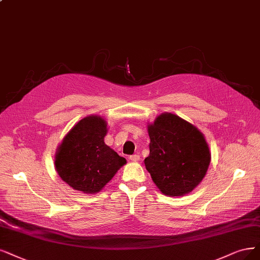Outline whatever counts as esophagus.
I'll return each mask as SVG.
<instances>
[{"instance_id":"esophagus-1","label":"esophagus","mask_w":260,"mask_h":260,"mask_svg":"<svg viewBox=\"0 0 260 260\" xmlns=\"http://www.w3.org/2000/svg\"><path fill=\"white\" fill-rule=\"evenodd\" d=\"M129 159H131L132 161H138V160L140 159V156H139L138 154H134V155H131V156H129Z\"/></svg>"}]
</instances>
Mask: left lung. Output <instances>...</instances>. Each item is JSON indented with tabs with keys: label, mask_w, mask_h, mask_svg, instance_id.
<instances>
[{
	"label": "left lung",
	"mask_w": 260,
	"mask_h": 260,
	"mask_svg": "<svg viewBox=\"0 0 260 260\" xmlns=\"http://www.w3.org/2000/svg\"><path fill=\"white\" fill-rule=\"evenodd\" d=\"M150 154L145 165L167 196H183L204 179L210 165L208 143L194 125L172 113H161L148 126Z\"/></svg>",
	"instance_id": "1"
}]
</instances>
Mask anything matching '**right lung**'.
Returning a JSON list of instances; mask_svg holds the SVG:
<instances>
[{
  "instance_id": "add662e5",
  "label": "right lung",
  "mask_w": 260,
  "mask_h": 260,
  "mask_svg": "<svg viewBox=\"0 0 260 260\" xmlns=\"http://www.w3.org/2000/svg\"><path fill=\"white\" fill-rule=\"evenodd\" d=\"M106 121L96 115L80 120L67 133L55 155V169L61 179L86 194L100 191L126 162L107 145Z\"/></svg>"
}]
</instances>
